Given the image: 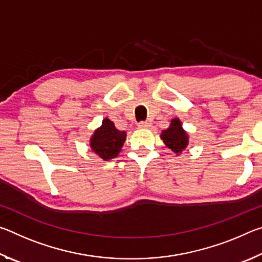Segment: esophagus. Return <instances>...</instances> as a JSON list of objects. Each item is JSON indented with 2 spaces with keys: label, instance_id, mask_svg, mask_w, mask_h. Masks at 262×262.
<instances>
[{
  "label": "esophagus",
  "instance_id": "esophagus-1",
  "mask_svg": "<svg viewBox=\"0 0 262 262\" xmlns=\"http://www.w3.org/2000/svg\"><path fill=\"white\" fill-rule=\"evenodd\" d=\"M137 127L141 128V129H145V128H149L150 127V123L149 122H140Z\"/></svg>",
  "mask_w": 262,
  "mask_h": 262
}]
</instances>
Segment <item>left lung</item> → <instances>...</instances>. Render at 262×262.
Returning <instances> with one entry per match:
<instances>
[{"label": "left lung", "mask_w": 262, "mask_h": 262, "mask_svg": "<svg viewBox=\"0 0 262 262\" xmlns=\"http://www.w3.org/2000/svg\"><path fill=\"white\" fill-rule=\"evenodd\" d=\"M161 139L166 147L177 156H179L189 143V136L183 128V123L179 118L172 119L167 129L162 132Z\"/></svg>", "instance_id": "1"}]
</instances>
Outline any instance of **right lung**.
I'll return each instance as SVG.
<instances>
[{
    "instance_id": "right-lung-1",
    "label": "right lung",
    "mask_w": 262,
    "mask_h": 262,
    "mask_svg": "<svg viewBox=\"0 0 262 262\" xmlns=\"http://www.w3.org/2000/svg\"><path fill=\"white\" fill-rule=\"evenodd\" d=\"M126 136V132L118 130L114 122L105 118L101 126L97 128L90 137V148L103 161H110L118 157Z\"/></svg>"
}]
</instances>
